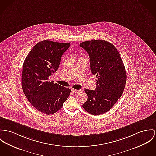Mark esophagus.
I'll return each mask as SVG.
<instances>
[{
  "instance_id": "obj_1",
  "label": "esophagus",
  "mask_w": 156,
  "mask_h": 156,
  "mask_svg": "<svg viewBox=\"0 0 156 156\" xmlns=\"http://www.w3.org/2000/svg\"><path fill=\"white\" fill-rule=\"evenodd\" d=\"M72 91L74 93H78L80 91V90H75V89H72Z\"/></svg>"
}]
</instances>
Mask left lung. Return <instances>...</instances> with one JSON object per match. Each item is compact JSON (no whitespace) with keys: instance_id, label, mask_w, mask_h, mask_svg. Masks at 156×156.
Here are the masks:
<instances>
[{"instance_id":"left-lung-1","label":"left lung","mask_w":156,"mask_h":156,"mask_svg":"<svg viewBox=\"0 0 156 156\" xmlns=\"http://www.w3.org/2000/svg\"><path fill=\"white\" fill-rule=\"evenodd\" d=\"M80 46L88 53L91 71L97 78L96 90H84L88 98L83 107L93 115L105 113L124 90L126 81L124 64L115 46L104 40H88Z\"/></svg>"}]
</instances>
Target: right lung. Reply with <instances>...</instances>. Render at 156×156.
<instances>
[{"label":"right lung","mask_w":156,"mask_h":156,"mask_svg":"<svg viewBox=\"0 0 156 156\" xmlns=\"http://www.w3.org/2000/svg\"><path fill=\"white\" fill-rule=\"evenodd\" d=\"M70 45L43 40L34 46L24 60L21 78L24 94L33 106L46 115L59 110L71 93L69 88L48 80L58 69L62 55Z\"/></svg>","instance_id":"obj_1"}]
</instances>
